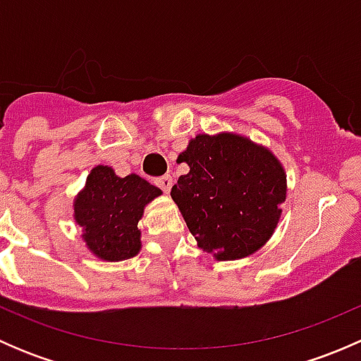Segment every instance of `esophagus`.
I'll return each mask as SVG.
<instances>
[{
    "label": "esophagus",
    "mask_w": 361,
    "mask_h": 361,
    "mask_svg": "<svg viewBox=\"0 0 361 361\" xmlns=\"http://www.w3.org/2000/svg\"><path fill=\"white\" fill-rule=\"evenodd\" d=\"M155 183H157V187L160 188V190L164 192V194H169L171 187H173V176H169V174H166V176L159 178V180L155 181Z\"/></svg>",
    "instance_id": "1"
}]
</instances>
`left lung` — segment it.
Returning <instances> with one entry per match:
<instances>
[{"label":"left lung","mask_w":361,"mask_h":361,"mask_svg":"<svg viewBox=\"0 0 361 361\" xmlns=\"http://www.w3.org/2000/svg\"><path fill=\"white\" fill-rule=\"evenodd\" d=\"M178 162L190 171L171 197L202 251L235 260L267 243L286 199L285 169L271 152L238 134H199Z\"/></svg>","instance_id":"1"}]
</instances>
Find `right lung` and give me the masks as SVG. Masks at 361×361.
<instances>
[{"mask_svg": "<svg viewBox=\"0 0 361 361\" xmlns=\"http://www.w3.org/2000/svg\"><path fill=\"white\" fill-rule=\"evenodd\" d=\"M160 194L137 174L120 178L111 167H94L75 201V220L83 227L89 250L108 262L134 257L141 248L137 221L145 206Z\"/></svg>", "mask_w": 361, "mask_h": 361, "instance_id": "obj_1", "label": "right lung"}]
</instances>
